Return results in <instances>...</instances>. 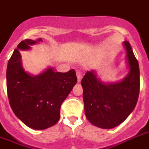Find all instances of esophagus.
<instances>
[{"mask_svg":"<svg viewBox=\"0 0 149 149\" xmlns=\"http://www.w3.org/2000/svg\"><path fill=\"white\" fill-rule=\"evenodd\" d=\"M77 81H78V83H79L82 79V77H83V75L79 71H77Z\"/></svg>","mask_w":149,"mask_h":149,"instance_id":"esophagus-1","label":"esophagus"}]
</instances>
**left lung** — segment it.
Listing matches in <instances>:
<instances>
[{
    "mask_svg": "<svg viewBox=\"0 0 149 149\" xmlns=\"http://www.w3.org/2000/svg\"><path fill=\"white\" fill-rule=\"evenodd\" d=\"M129 73L121 82L104 83L95 70L87 71L81 81L87 119L95 126L112 129L127 118L137 103L140 88L139 63L131 45L124 41Z\"/></svg>",
    "mask_w": 149,
    "mask_h": 149,
    "instance_id": "obj_1",
    "label": "left lung"
}]
</instances>
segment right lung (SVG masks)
Masks as SVG:
<instances>
[{
	"instance_id": "add662e5",
	"label": "right lung",
	"mask_w": 149,
	"mask_h": 149,
	"mask_svg": "<svg viewBox=\"0 0 149 149\" xmlns=\"http://www.w3.org/2000/svg\"><path fill=\"white\" fill-rule=\"evenodd\" d=\"M42 41H21L10 58L7 68V91L13 112L31 129L42 130L53 126L60 117V107L77 82L73 69L55 72L51 67L37 76L24 70L19 49L27 50Z\"/></svg>"
}]
</instances>
